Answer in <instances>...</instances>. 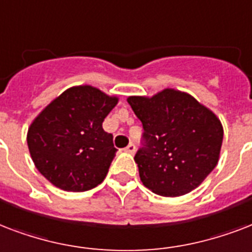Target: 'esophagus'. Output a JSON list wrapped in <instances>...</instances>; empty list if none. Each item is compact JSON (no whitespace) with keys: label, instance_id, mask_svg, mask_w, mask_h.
I'll use <instances>...</instances> for the list:
<instances>
[{"label":"esophagus","instance_id":"34e87169","mask_svg":"<svg viewBox=\"0 0 252 252\" xmlns=\"http://www.w3.org/2000/svg\"><path fill=\"white\" fill-rule=\"evenodd\" d=\"M135 150H136V147H135V144H132V143H130L127 146V147L125 148V153H127V154H134L135 153Z\"/></svg>","mask_w":252,"mask_h":252}]
</instances>
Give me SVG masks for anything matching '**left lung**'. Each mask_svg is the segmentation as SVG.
I'll return each instance as SVG.
<instances>
[{"mask_svg":"<svg viewBox=\"0 0 252 252\" xmlns=\"http://www.w3.org/2000/svg\"><path fill=\"white\" fill-rule=\"evenodd\" d=\"M127 102L143 125L134 160L143 185L164 197L183 196L217 165L223 128L216 114L184 92L164 89Z\"/></svg>","mask_w":252,"mask_h":252,"instance_id":"obj_1","label":"left lung"}]
</instances>
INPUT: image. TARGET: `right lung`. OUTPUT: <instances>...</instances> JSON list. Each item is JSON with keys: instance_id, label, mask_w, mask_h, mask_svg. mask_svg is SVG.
Listing matches in <instances>:
<instances>
[{"instance_id": "1", "label": "right lung", "mask_w": 252, "mask_h": 252, "mask_svg": "<svg viewBox=\"0 0 252 252\" xmlns=\"http://www.w3.org/2000/svg\"><path fill=\"white\" fill-rule=\"evenodd\" d=\"M118 102L91 85L73 87L31 124L27 144L38 171L68 192H85L104 181L116 157L102 122Z\"/></svg>"}]
</instances>
